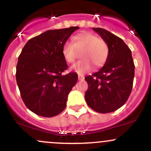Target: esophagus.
<instances>
[{"label": "esophagus", "mask_w": 151, "mask_h": 151, "mask_svg": "<svg viewBox=\"0 0 151 151\" xmlns=\"http://www.w3.org/2000/svg\"><path fill=\"white\" fill-rule=\"evenodd\" d=\"M78 79H79V80H83V79H84V75H82V74H79V75H78Z\"/></svg>", "instance_id": "esophagus-1"}]
</instances>
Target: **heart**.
Wrapping results in <instances>:
<instances>
[{
    "mask_svg": "<svg viewBox=\"0 0 151 151\" xmlns=\"http://www.w3.org/2000/svg\"><path fill=\"white\" fill-rule=\"evenodd\" d=\"M81 61L72 67V70L78 74H84L96 67H102L109 56L106 42L91 32H84L72 38V44L66 42L62 47V55L67 63L72 64L77 58L76 52H80Z\"/></svg>",
    "mask_w": 151,
    "mask_h": 151,
    "instance_id": "heart-1",
    "label": "heart"
}]
</instances>
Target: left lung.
Segmentation results:
<instances>
[{
    "mask_svg": "<svg viewBox=\"0 0 151 151\" xmlns=\"http://www.w3.org/2000/svg\"><path fill=\"white\" fill-rule=\"evenodd\" d=\"M93 30L101 36L109 47L106 62L97 72L87 76L86 104L96 112L106 114L122 106L133 87L135 65L131 51L122 39L99 27Z\"/></svg>",
    "mask_w": 151,
    "mask_h": 151,
    "instance_id": "8db88e82",
    "label": "left lung"
}]
</instances>
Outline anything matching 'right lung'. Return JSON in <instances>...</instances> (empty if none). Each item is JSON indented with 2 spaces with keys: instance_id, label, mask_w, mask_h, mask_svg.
<instances>
[{
  "instance_id": "obj_1",
  "label": "right lung",
  "mask_w": 151,
  "mask_h": 151,
  "mask_svg": "<svg viewBox=\"0 0 151 151\" xmlns=\"http://www.w3.org/2000/svg\"><path fill=\"white\" fill-rule=\"evenodd\" d=\"M79 27L47 30L27 41L18 57L16 81L22 101L31 111L52 117L63 111L77 74H62L68 66L62 47Z\"/></svg>"
}]
</instances>
